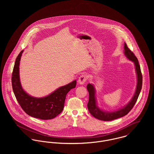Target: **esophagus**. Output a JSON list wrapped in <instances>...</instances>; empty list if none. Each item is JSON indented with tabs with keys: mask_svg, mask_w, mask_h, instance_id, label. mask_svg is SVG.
Returning <instances> with one entry per match:
<instances>
[{
	"mask_svg": "<svg viewBox=\"0 0 154 154\" xmlns=\"http://www.w3.org/2000/svg\"><path fill=\"white\" fill-rule=\"evenodd\" d=\"M87 81V77L85 75H81L79 78V79H78V83L80 84V85H84L85 82Z\"/></svg>",
	"mask_w": 154,
	"mask_h": 154,
	"instance_id": "1",
	"label": "esophagus"
}]
</instances>
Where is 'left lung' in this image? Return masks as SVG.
Here are the masks:
<instances>
[{"instance_id":"1","label":"left lung","mask_w":154,"mask_h":154,"mask_svg":"<svg viewBox=\"0 0 154 154\" xmlns=\"http://www.w3.org/2000/svg\"><path fill=\"white\" fill-rule=\"evenodd\" d=\"M124 54L129 60L133 62L134 65L137 76V85L134 94L130 101L124 107L113 111H106L100 109L98 107L95 95L96 91L95 86L92 84H88L87 87L89 92V101L87 105L88 111L92 116L98 120L103 121H111L126 116L132 110L140 92L142 86V75L140 65L137 57L128 47L126 43H125L124 45Z\"/></svg>"}]
</instances>
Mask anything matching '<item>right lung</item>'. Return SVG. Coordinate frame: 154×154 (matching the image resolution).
<instances>
[{
	"instance_id": "1",
	"label": "right lung",
	"mask_w": 154,
	"mask_h": 154,
	"mask_svg": "<svg viewBox=\"0 0 154 154\" xmlns=\"http://www.w3.org/2000/svg\"><path fill=\"white\" fill-rule=\"evenodd\" d=\"M23 50L16 59L12 75V88L16 98L23 110L29 116L42 120H50L58 116L63 109L67 94L75 88V80L57 88L49 95L37 98L29 95L22 88L20 77V64Z\"/></svg>"
}]
</instances>
